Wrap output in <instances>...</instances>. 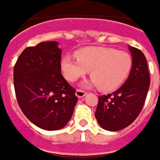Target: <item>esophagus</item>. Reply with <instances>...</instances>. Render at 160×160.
Returning <instances> with one entry per match:
<instances>
[{
  "label": "esophagus",
  "instance_id": "1",
  "mask_svg": "<svg viewBox=\"0 0 160 160\" xmlns=\"http://www.w3.org/2000/svg\"><path fill=\"white\" fill-rule=\"evenodd\" d=\"M86 94H87V93H86L84 90H82V89H77V91H76V95L78 98L84 97L85 95H86Z\"/></svg>",
  "mask_w": 160,
  "mask_h": 160
}]
</instances>
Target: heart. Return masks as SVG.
<instances>
[{
  "instance_id": "1",
  "label": "heart",
  "mask_w": 160,
  "mask_h": 160,
  "mask_svg": "<svg viewBox=\"0 0 160 160\" xmlns=\"http://www.w3.org/2000/svg\"><path fill=\"white\" fill-rule=\"evenodd\" d=\"M132 58L125 51L110 48L89 47L79 50L77 57L65 55L61 69L67 80L77 81L91 70L89 84L102 91H112L125 82L132 69Z\"/></svg>"
}]
</instances>
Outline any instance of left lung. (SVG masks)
I'll use <instances>...</instances> for the list:
<instances>
[{"label":"left lung","instance_id":"left-lung-1","mask_svg":"<svg viewBox=\"0 0 160 160\" xmlns=\"http://www.w3.org/2000/svg\"><path fill=\"white\" fill-rule=\"evenodd\" d=\"M132 69L128 78L118 90L99 96L95 118L104 129L117 131L126 128L139 116L150 85L148 63L144 53L129 46Z\"/></svg>","mask_w":160,"mask_h":160}]
</instances>
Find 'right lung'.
Instances as JSON below:
<instances>
[{"mask_svg":"<svg viewBox=\"0 0 160 160\" xmlns=\"http://www.w3.org/2000/svg\"><path fill=\"white\" fill-rule=\"evenodd\" d=\"M57 42H42L21 53L13 68L16 98L31 122L46 130L65 127L78 101L76 89L61 74Z\"/></svg>","mask_w":160,"mask_h":160,"instance_id":"1","label":"right lung"}]
</instances>
